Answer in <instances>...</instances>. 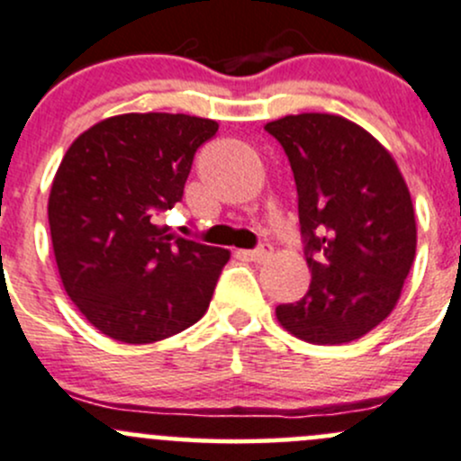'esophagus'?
Here are the masks:
<instances>
[{"instance_id":"esophagus-1","label":"esophagus","mask_w":461,"mask_h":461,"mask_svg":"<svg viewBox=\"0 0 461 461\" xmlns=\"http://www.w3.org/2000/svg\"><path fill=\"white\" fill-rule=\"evenodd\" d=\"M271 245H260V247H256V249H247V251H243V256L245 258H249V260H254V263H265V260L269 258L271 256Z\"/></svg>"}]
</instances>
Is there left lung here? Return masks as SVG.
Masks as SVG:
<instances>
[{
    "mask_svg": "<svg viewBox=\"0 0 461 461\" xmlns=\"http://www.w3.org/2000/svg\"><path fill=\"white\" fill-rule=\"evenodd\" d=\"M265 130L298 190L309 292L276 318L312 345L357 340L393 312L418 245L413 203L393 157L336 114H289Z\"/></svg>",
    "mask_w": 461,
    "mask_h": 461,
    "instance_id": "obj_1",
    "label": "left lung"
}]
</instances>
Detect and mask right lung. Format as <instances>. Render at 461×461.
I'll use <instances>...</instances> for the list:
<instances>
[{"label":"right lung","mask_w":461,"mask_h":461,"mask_svg":"<svg viewBox=\"0 0 461 461\" xmlns=\"http://www.w3.org/2000/svg\"><path fill=\"white\" fill-rule=\"evenodd\" d=\"M218 123L119 114L68 148L48 198L52 249L72 303L101 333L148 345L203 318L230 251L172 234L157 216L183 198Z\"/></svg>","instance_id":"add662e5"}]
</instances>
